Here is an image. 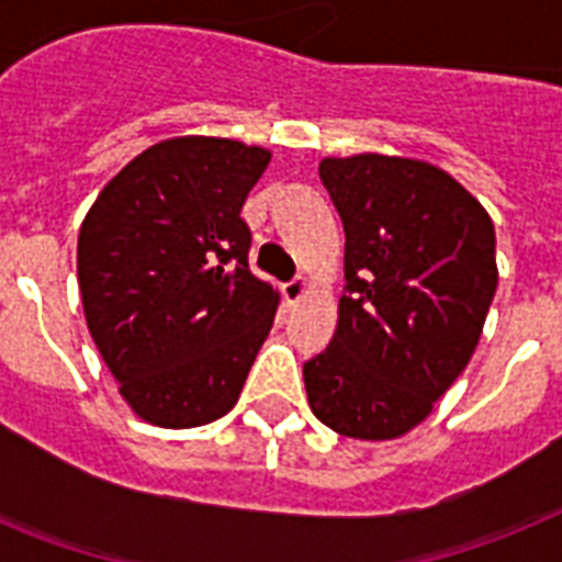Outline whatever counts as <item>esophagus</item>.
<instances>
[{
  "label": "esophagus",
  "instance_id": "obj_1",
  "mask_svg": "<svg viewBox=\"0 0 562 562\" xmlns=\"http://www.w3.org/2000/svg\"><path fill=\"white\" fill-rule=\"evenodd\" d=\"M306 291H308V280L306 277H297V280H291L282 285V297H285V303H300V300L306 297Z\"/></svg>",
  "mask_w": 562,
  "mask_h": 562
}]
</instances>
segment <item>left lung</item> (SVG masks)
<instances>
[{
	"mask_svg": "<svg viewBox=\"0 0 562 562\" xmlns=\"http://www.w3.org/2000/svg\"><path fill=\"white\" fill-rule=\"evenodd\" d=\"M321 180L347 236V285L333 341L303 364L308 405L338 435L391 440L472 359L498 285L496 229L428 162L326 157Z\"/></svg>",
	"mask_w": 562,
	"mask_h": 562,
	"instance_id": "8db88e82",
	"label": "left lung"
}]
</instances>
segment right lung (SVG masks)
Instances as JSON below:
<instances>
[{
	"label": "right lung",
	"instance_id": "1",
	"mask_svg": "<svg viewBox=\"0 0 562 562\" xmlns=\"http://www.w3.org/2000/svg\"><path fill=\"white\" fill-rule=\"evenodd\" d=\"M271 154L215 136L151 145L95 198L78 236L87 326L143 419L192 428L236 405L277 315L238 215Z\"/></svg>",
	"mask_w": 562,
	"mask_h": 562
}]
</instances>
